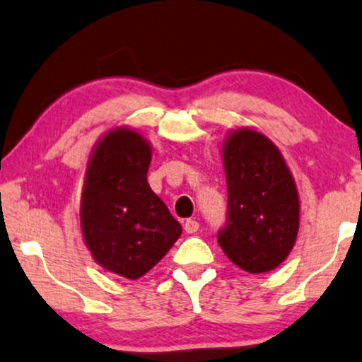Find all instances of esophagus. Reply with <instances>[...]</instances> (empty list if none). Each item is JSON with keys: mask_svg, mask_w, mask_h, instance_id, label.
<instances>
[{"mask_svg": "<svg viewBox=\"0 0 362 362\" xmlns=\"http://www.w3.org/2000/svg\"><path fill=\"white\" fill-rule=\"evenodd\" d=\"M199 230V223L196 220H186L185 223V231L186 233H196V231Z\"/></svg>", "mask_w": 362, "mask_h": 362, "instance_id": "esophagus-1", "label": "esophagus"}]
</instances>
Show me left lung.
<instances>
[{"label":"left lung","mask_w":362,"mask_h":362,"mask_svg":"<svg viewBox=\"0 0 362 362\" xmlns=\"http://www.w3.org/2000/svg\"><path fill=\"white\" fill-rule=\"evenodd\" d=\"M228 188L225 228L218 243L248 274L276 269L298 231V193L279 147L253 129H236L223 144Z\"/></svg>","instance_id":"obj_1"}]
</instances>
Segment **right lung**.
Wrapping results in <instances>:
<instances>
[{"mask_svg":"<svg viewBox=\"0 0 362 362\" xmlns=\"http://www.w3.org/2000/svg\"><path fill=\"white\" fill-rule=\"evenodd\" d=\"M151 158L139 132L112 129L93 147L80 199V226L93 260L129 280L153 269L182 231L147 182Z\"/></svg>","mask_w":362,"mask_h":362,"instance_id":"add662e5","label":"right lung"}]
</instances>
